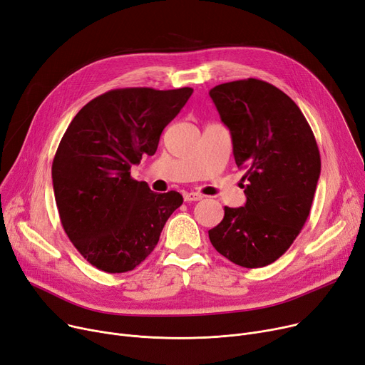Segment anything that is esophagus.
Masks as SVG:
<instances>
[{
    "label": "esophagus",
    "instance_id": "obj_1",
    "mask_svg": "<svg viewBox=\"0 0 365 365\" xmlns=\"http://www.w3.org/2000/svg\"><path fill=\"white\" fill-rule=\"evenodd\" d=\"M204 197L201 195V194H198V192H185L183 194V200L186 201V202H192V201H200V200H202Z\"/></svg>",
    "mask_w": 365,
    "mask_h": 365
}]
</instances>
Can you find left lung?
I'll use <instances>...</instances> for the list:
<instances>
[{
	"instance_id": "left-lung-1",
	"label": "left lung",
	"mask_w": 365,
	"mask_h": 365,
	"mask_svg": "<svg viewBox=\"0 0 365 365\" xmlns=\"http://www.w3.org/2000/svg\"><path fill=\"white\" fill-rule=\"evenodd\" d=\"M208 94L231 131L247 197L244 207H225L208 237L235 264L262 267L289 250L309 216L321 173L318 145L299 106L269 83L240 80Z\"/></svg>"
}]
</instances>
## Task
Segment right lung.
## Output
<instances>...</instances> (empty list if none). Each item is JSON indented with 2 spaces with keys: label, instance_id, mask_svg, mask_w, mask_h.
Masks as SVG:
<instances>
[{
  "label": "right lung",
  "instance_id": "add662e5",
  "mask_svg": "<svg viewBox=\"0 0 365 365\" xmlns=\"http://www.w3.org/2000/svg\"><path fill=\"white\" fill-rule=\"evenodd\" d=\"M192 88H117L90 101L56 150L51 176L66 235L81 256L108 274L133 271L158 244L183 202L131 179L130 168L153 155L165 125Z\"/></svg>",
  "mask_w": 365,
  "mask_h": 365
}]
</instances>
